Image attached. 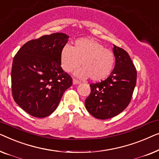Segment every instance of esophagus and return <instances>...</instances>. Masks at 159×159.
<instances>
[{
  "label": "esophagus",
  "mask_w": 159,
  "mask_h": 159,
  "mask_svg": "<svg viewBox=\"0 0 159 159\" xmlns=\"http://www.w3.org/2000/svg\"><path fill=\"white\" fill-rule=\"evenodd\" d=\"M73 84H80V81H79V80H78L77 79H73Z\"/></svg>",
  "instance_id": "esophagus-1"
}]
</instances>
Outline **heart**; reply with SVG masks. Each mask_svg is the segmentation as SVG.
I'll list each match as a JSON object with an SVG mask.
<instances>
[{
    "label": "heart",
    "mask_w": 159,
    "mask_h": 159,
    "mask_svg": "<svg viewBox=\"0 0 159 159\" xmlns=\"http://www.w3.org/2000/svg\"><path fill=\"white\" fill-rule=\"evenodd\" d=\"M115 57L109 49L93 38H80L73 48L65 45L60 52L61 67L66 72H71L80 66L75 72L81 79L90 77L93 81H99L109 76L115 66Z\"/></svg>",
    "instance_id": "1"
}]
</instances>
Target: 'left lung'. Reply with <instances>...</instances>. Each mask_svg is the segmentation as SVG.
Masks as SVG:
<instances>
[{
	"instance_id": "8db88e82",
	"label": "left lung",
	"mask_w": 159,
	"mask_h": 159,
	"mask_svg": "<svg viewBox=\"0 0 159 159\" xmlns=\"http://www.w3.org/2000/svg\"><path fill=\"white\" fill-rule=\"evenodd\" d=\"M115 66L107 79L91 84V93L85 101L87 111L99 120L121 113L128 106L136 85L137 71L128 53L114 44Z\"/></svg>"
}]
</instances>
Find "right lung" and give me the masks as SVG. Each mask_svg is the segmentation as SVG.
<instances>
[{
  "label": "right lung",
  "mask_w": 159,
  "mask_h": 159,
  "mask_svg": "<svg viewBox=\"0 0 159 159\" xmlns=\"http://www.w3.org/2000/svg\"><path fill=\"white\" fill-rule=\"evenodd\" d=\"M68 38L63 33L42 36L24 44L13 57V98L33 117L50 115L73 84L72 78L60 66V52Z\"/></svg>",
  "instance_id": "1"
}]
</instances>
